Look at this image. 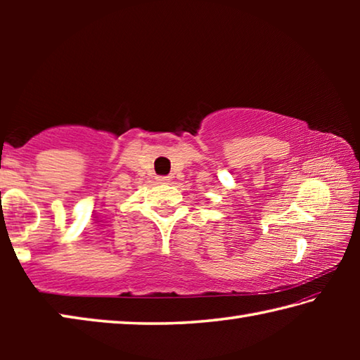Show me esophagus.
I'll list each match as a JSON object with an SVG mask.
<instances>
[{
    "mask_svg": "<svg viewBox=\"0 0 360 360\" xmlns=\"http://www.w3.org/2000/svg\"><path fill=\"white\" fill-rule=\"evenodd\" d=\"M158 182H162V184H168L169 182V176H162V178H157Z\"/></svg>",
    "mask_w": 360,
    "mask_h": 360,
    "instance_id": "1",
    "label": "esophagus"
}]
</instances>
